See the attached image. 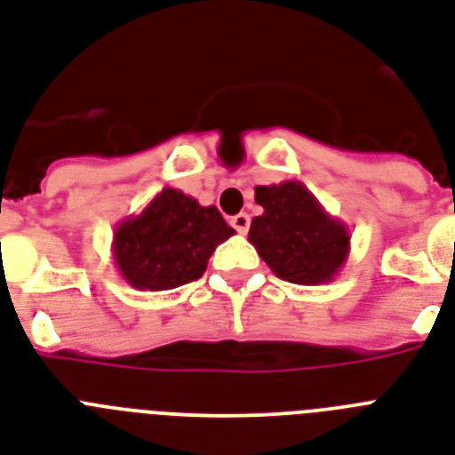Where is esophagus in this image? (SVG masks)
I'll return each instance as SVG.
<instances>
[{"label": "esophagus", "instance_id": "1", "mask_svg": "<svg viewBox=\"0 0 455 455\" xmlns=\"http://www.w3.org/2000/svg\"><path fill=\"white\" fill-rule=\"evenodd\" d=\"M231 227L238 231V234L245 235L247 228H250V215H245V212H238V215L231 217Z\"/></svg>", "mask_w": 455, "mask_h": 455}]
</instances>
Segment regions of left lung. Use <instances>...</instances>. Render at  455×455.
I'll return each mask as SVG.
<instances>
[{"mask_svg":"<svg viewBox=\"0 0 455 455\" xmlns=\"http://www.w3.org/2000/svg\"><path fill=\"white\" fill-rule=\"evenodd\" d=\"M264 212L250 224L247 240L278 278L320 285L336 278L350 252L348 227L331 217L297 180L257 187Z\"/></svg>","mask_w":455,"mask_h":455,"instance_id":"1","label":"left lung"}]
</instances>
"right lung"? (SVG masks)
Instances as JSON below:
<instances>
[{
    "instance_id": "right-lung-1",
    "label": "right lung",
    "mask_w": 455,
    "mask_h": 455,
    "mask_svg": "<svg viewBox=\"0 0 455 455\" xmlns=\"http://www.w3.org/2000/svg\"><path fill=\"white\" fill-rule=\"evenodd\" d=\"M234 234L215 205L168 187L116 227L114 264L135 290H175L201 278L215 247Z\"/></svg>"
}]
</instances>
